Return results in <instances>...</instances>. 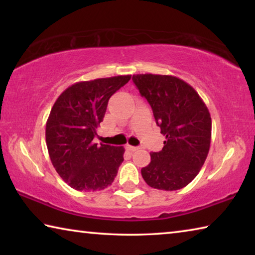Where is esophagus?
<instances>
[{
    "label": "esophagus",
    "mask_w": 255,
    "mask_h": 255,
    "mask_svg": "<svg viewBox=\"0 0 255 255\" xmlns=\"http://www.w3.org/2000/svg\"><path fill=\"white\" fill-rule=\"evenodd\" d=\"M126 149L128 152H135V150L138 149V147H135V146H131V145H126Z\"/></svg>",
    "instance_id": "1"
}]
</instances>
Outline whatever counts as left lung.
<instances>
[{
	"label": "left lung",
	"instance_id": "8db88e82",
	"mask_svg": "<svg viewBox=\"0 0 255 255\" xmlns=\"http://www.w3.org/2000/svg\"><path fill=\"white\" fill-rule=\"evenodd\" d=\"M132 82L152 107L165 135L159 152L141 169L149 187L165 191L184 188L199 173L209 152L211 118L205 102L187 82L172 75L137 74Z\"/></svg>",
	"mask_w": 255,
	"mask_h": 255
}]
</instances>
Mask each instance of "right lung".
Instances as JSON below:
<instances>
[{
	"label": "right lung",
	"instance_id": "right-lung-1",
	"mask_svg": "<svg viewBox=\"0 0 255 255\" xmlns=\"http://www.w3.org/2000/svg\"><path fill=\"white\" fill-rule=\"evenodd\" d=\"M119 75L77 82L54 103L46 124L50 161L71 188L91 192L114 182L124 161L123 146H99L93 141L105 117L108 101L130 80Z\"/></svg>",
	"mask_w": 255,
	"mask_h": 255
}]
</instances>
